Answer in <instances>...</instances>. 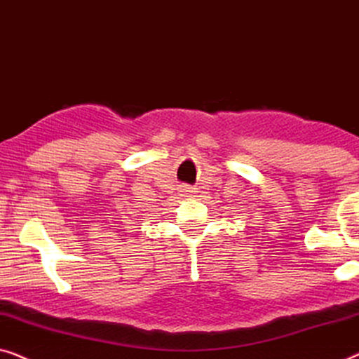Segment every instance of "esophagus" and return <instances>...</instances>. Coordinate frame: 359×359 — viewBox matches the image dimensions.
Listing matches in <instances>:
<instances>
[{
	"instance_id": "obj_1",
	"label": "esophagus",
	"mask_w": 359,
	"mask_h": 359,
	"mask_svg": "<svg viewBox=\"0 0 359 359\" xmlns=\"http://www.w3.org/2000/svg\"><path fill=\"white\" fill-rule=\"evenodd\" d=\"M180 191H182V196H185V198H194V196H196L195 194H196V191H198V190H196L195 187H190V185H182Z\"/></svg>"
}]
</instances>
